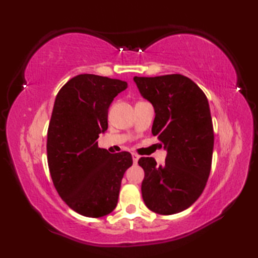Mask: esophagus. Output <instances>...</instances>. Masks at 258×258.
I'll return each instance as SVG.
<instances>
[{
  "label": "esophagus",
  "instance_id": "obj_1",
  "mask_svg": "<svg viewBox=\"0 0 258 258\" xmlns=\"http://www.w3.org/2000/svg\"><path fill=\"white\" fill-rule=\"evenodd\" d=\"M132 157H133V163H134V164H137L140 157H139L137 154H132Z\"/></svg>",
  "mask_w": 258,
  "mask_h": 258
}]
</instances>
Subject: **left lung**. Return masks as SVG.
Listing matches in <instances>:
<instances>
[{"instance_id":"obj_1","label":"left lung","mask_w":258,"mask_h":258,"mask_svg":"<svg viewBox=\"0 0 258 258\" xmlns=\"http://www.w3.org/2000/svg\"><path fill=\"white\" fill-rule=\"evenodd\" d=\"M133 80L154 106L151 132L167 150L164 165L151 157L139 159L145 171L143 202L160 215L180 213L200 197L211 173L214 130L208 100L195 82L180 74Z\"/></svg>"}]
</instances>
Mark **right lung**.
Wrapping results in <instances>:
<instances>
[{
  "label": "right lung",
  "instance_id": "right-lung-1",
  "mask_svg": "<svg viewBox=\"0 0 258 258\" xmlns=\"http://www.w3.org/2000/svg\"><path fill=\"white\" fill-rule=\"evenodd\" d=\"M127 87L115 78L81 74L56 94L47 130V164L61 199L87 217L116 208L121 178L133 164L127 151L110 154L98 146L108 128V109Z\"/></svg>",
  "mask_w": 258,
  "mask_h": 258
}]
</instances>
